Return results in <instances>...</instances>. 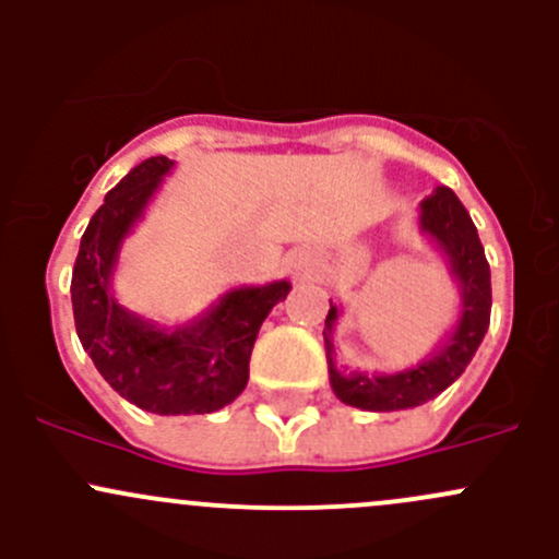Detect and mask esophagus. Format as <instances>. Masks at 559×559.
I'll return each mask as SVG.
<instances>
[{
    "label": "esophagus",
    "instance_id": "1",
    "mask_svg": "<svg viewBox=\"0 0 559 559\" xmlns=\"http://www.w3.org/2000/svg\"><path fill=\"white\" fill-rule=\"evenodd\" d=\"M295 270H297V275H306L308 273V262H306V259H300V262L295 264Z\"/></svg>",
    "mask_w": 559,
    "mask_h": 559
}]
</instances>
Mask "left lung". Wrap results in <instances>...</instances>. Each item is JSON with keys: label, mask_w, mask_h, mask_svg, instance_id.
I'll use <instances>...</instances> for the list:
<instances>
[{"label": "left lung", "mask_w": 559, "mask_h": 559, "mask_svg": "<svg viewBox=\"0 0 559 559\" xmlns=\"http://www.w3.org/2000/svg\"><path fill=\"white\" fill-rule=\"evenodd\" d=\"M421 229L436 238L449 257L452 273L462 289V316L454 335L441 346L436 357L416 368L394 376H365L341 373L332 362L330 332L337 319V308L330 302L326 313V359H330V381L337 397L346 405L362 411H400L436 400L447 386H452L467 362L476 354L478 343L489 326L492 311V284H489V262L484 257V246L478 240L476 224L465 211L456 194L447 186H438L427 200H421Z\"/></svg>", "instance_id": "8db88e82"}]
</instances>
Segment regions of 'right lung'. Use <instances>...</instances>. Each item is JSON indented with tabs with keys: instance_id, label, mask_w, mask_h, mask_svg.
<instances>
[{
	"instance_id": "add662e5",
	"label": "right lung",
	"mask_w": 559,
	"mask_h": 559,
	"mask_svg": "<svg viewBox=\"0 0 559 559\" xmlns=\"http://www.w3.org/2000/svg\"><path fill=\"white\" fill-rule=\"evenodd\" d=\"M170 167L165 156L145 159L107 191L72 267V313L83 348L121 397L162 416L211 414L246 389L259 326L292 286L275 281L235 289L205 319L175 332L123 311L110 295L118 246Z\"/></svg>"
}]
</instances>
